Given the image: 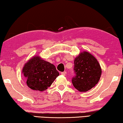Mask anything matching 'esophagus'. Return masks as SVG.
<instances>
[{"instance_id": "obj_1", "label": "esophagus", "mask_w": 123, "mask_h": 123, "mask_svg": "<svg viewBox=\"0 0 123 123\" xmlns=\"http://www.w3.org/2000/svg\"><path fill=\"white\" fill-rule=\"evenodd\" d=\"M66 73H67L66 72H62L61 74L62 75H63V76H65L66 75Z\"/></svg>"}]
</instances>
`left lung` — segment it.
Wrapping results in <instances>:
<instances>
[{"label":"left lung","instance_id":"obj_1","mask_svg":"<svg viewBox=\"0 0 123 123\" xmlns=\"http://www.w3.org/2000/svg\"><path fill=\"white\" fill-rule=\"evenodd\" d=\"M75 76L72 79L74 87L80 92H87L94 87L100 80L101 69L98 61L87 51H83L74 61Z\"/></svg>","mask_w":123,"mask_h":123}]
</instances>
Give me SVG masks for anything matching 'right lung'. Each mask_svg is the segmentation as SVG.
I'll list each match as a JSON object with an SVG mask.
<instances>
[{
    "label": "right lung",
    "instance_id": "1",
    "mask_svg": "<svg viewBox=\"0 0 123 123\" xmlns=\"http://www.w3.org/2000/svg\"><path fill=\"white\" fill-rule=\"evenodd\" d=\"M22 73L29 88L41 92L48 89L59 75L54 64L38 56L32 57L24 64Z\"/></svg>",
    "mask_w": 123,
    "mask_h": 123
}]
</instances>
